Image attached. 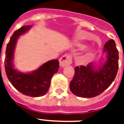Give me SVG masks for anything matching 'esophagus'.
Listing matches in <instances>:
<instances>
[{"label":"esophagus","instance_id":"34e87169","mask_svg":"<svg viewBox=\"0 0 124 124\" xmlns=\"http://www.w3.org/2000/svg\"><path fill=\"white\" fill-rule=\"evenodd\" d=\"M60 66L64 67L72 63V57L69 54H65L60 59Z\"/></svg>","mask_w":124,"mask_h":124}]
</instances>
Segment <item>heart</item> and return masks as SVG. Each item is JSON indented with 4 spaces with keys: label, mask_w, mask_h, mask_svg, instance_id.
Here are the masks:
<instances>
[{
    "label": "heart",
    "mask_w": 124,
    "mask_h": 124,
    "mask_svg": "<svg viewBox=\"0 0 124 124\" xmlns=\"http://www.w3.org/2000/svg\"><path fill=\"white\" fill-rule=\"evenodd\" d=\"M92 53H93V50H88V51H87V54H88V55H89V54H92Z\"/></svg>",
    "instance_id": "heart-1"
}]
</instances>
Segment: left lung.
Returning a JSON list of instances; mask_svg holds the SVG:
<instances>
[{"instance_id":"left-lung-1","label":"left lung","mask_w":124,"mask_h":124,"mask_svg":"<svg viewBox=\"0 0 124 124\" xmlns=\"http://www.w3.org/2000/svg\"><path fill=\"white\" fill-rule=\"evenodd\" d=\"M104 52L107 60L101 67L96 69L93 63L75 68L74 76L70 84V90L76 96L91 98L101 94L112 83L119 69V51L114 40L106 42Z\"/></svg>"}]
</instances>
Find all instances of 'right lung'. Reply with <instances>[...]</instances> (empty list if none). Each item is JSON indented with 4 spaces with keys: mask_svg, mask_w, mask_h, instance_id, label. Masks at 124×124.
<instances>
[{
    "mask_svg": "<svg viewBox=\"0 0 124 124\" xmlns=\"http://www.w3.org/2000/svg\"><path fill=\"white\" fill-rule=\"evenodd\" d=\"M30 27L23 26L13 33L7 45L4 64L7 76L16 89L26 96L40 97L49 89L51 78L58 71L60 63L58 60H50L30 73H20L14 68L12 61L17 39Z\"/></svg>",
    "mask_w": 124,
    "mask_h": 124,
    "instance_id": "obj_1",
    "label": "right lung"
}]
</instances>
